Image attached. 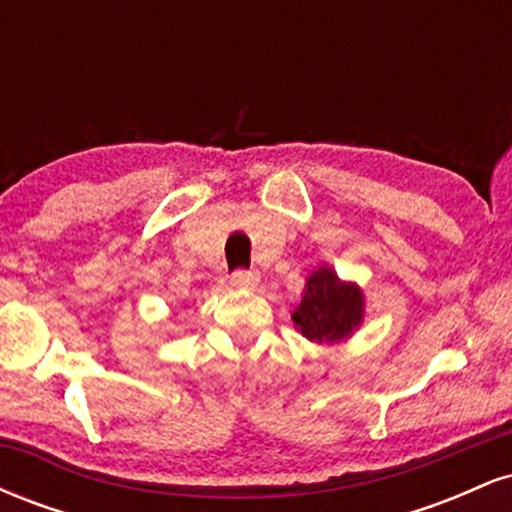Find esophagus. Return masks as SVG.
Here are the masks:
<instances>
[{
	"label": "esophagus",
	"instance_id": "34e87169",
	"mask_svg": "<svg viewBox=\"0 0 512 512\" xmlns=\"http://www.w3.org/2000/svg\"><path fill=\"white\" fill-rule=\"evenodd\" d=\"M257 281H260V274L248 272V269H238V272L231 276V284L238 286V289H255Z\"/></svg>",
	"mask_w": 512,
	"mask_h": 512
}]
</instances>
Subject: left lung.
Instances as JSON below:
<instances>
[{
  "label": "left lung",
  "mask_w": 512,
  "mask_h": 512,
  "mask_svg": "<svg viewBox=\"0 0 512 512\" xmlns=\"http://www.w3.org/2000/svg\"><path fill=\"white\" fill-rule=\"evenodd\" d=\"M363 291L342 281L330 267H317L305 279L301 303L291 320L305 339L315 344H337L349 339L363 322Z\"/></svg>",
  "instance_id": "obj_1"
}]
</instances>
